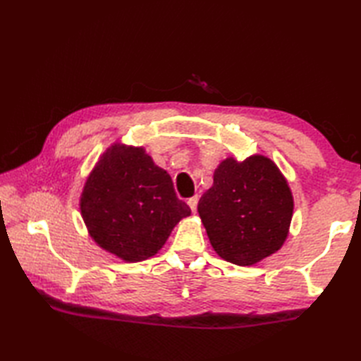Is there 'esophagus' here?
Listing matches in <instances>:
<instances>
[{
  "label": "esophagus",
  "instance_id": "34e87169",
  "mask_svg": "<svg viewBox=\"0 0 361 361\" xmlns=\"http://www.w3.org/2000/svg\"><path fill=\"white\" fill-rule=\"evenodd\" d=\"M188 204H189L190 211L195 212V211H197V204H198V197L195 195V197H192V198H189V200H188Z\"/></svg>",
  "mask_w": 361,
  "mask_h": 361
}]
</instances>
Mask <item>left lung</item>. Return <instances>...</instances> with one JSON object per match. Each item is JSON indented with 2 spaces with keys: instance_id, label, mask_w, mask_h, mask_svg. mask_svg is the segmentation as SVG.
I'll list each match as a JSON object with an SVG mask.
<instances>
[{
  "instance_id": "8db88e82",
  "label": "left lung",
  "mask_w": 361,
  "mask_h": 361,
  "mask_svg": "<svg viewBox=\"0 0 361 361\" xmlns=\"http://www.w3.org/2000/svg\"><path fill=\"white\" fill-rule=\"evenodd\" d=\"M293 206L291 189L274 161L251 155L221 161L197 209L214 251L248 267L282 248Z\"/></svg>"
}]
</instances>
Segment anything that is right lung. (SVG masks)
Wrapping results in <instances>:
<instances>
[{
	"label": "right lung",
	"mask_w": 361,
	"mask_h": 361,
	"mask_svg": "<svg viewBox=\"0 0 361 361\" xmlns=\"http://www.w3.org/2000/svg\"><path fill=\"white\" fill-rule=\"evenodd\" d=\"M80 214L99 247L124 262H141L164 247L190 209L144 147L114 142L88 175Z\"/></svg>",
	"instance_id": "right-lung-1"
}]
</instances>
